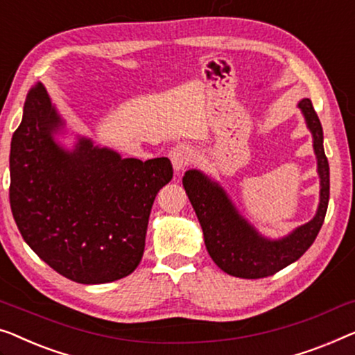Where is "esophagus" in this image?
<instances>
[{
  "mask_svg": "<svg viewBox=\"0 0 355 355\" xmlns=\"http://www.w3.org/2000/svg\"><path fill=\"white\" fill-rule=\"evenodd\" d=\"M169 158H171L174 171L179 173L189 166L190 158H192V150H190V147L186 146V144H178L169 152Z\"/></svg>",
  "mask_w": 355,
  "mask_h": 355,
  "instance_id": "1",
  "label": "esophagus"
}]
</instances>
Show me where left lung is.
Instances as JSON below:
<instances>
[{"label": "left lung", "mask_w": 355, "mask_h": 355, "mask_svg": "<svg viewBox=\"0 0 355 355\" xmlns=\"http://www.w3.org/2000/svg\"><path fill=\"white\" fill-rule=\"evenodd\" d=\"M297 107L314 137L320 203L314 219L295 229L286 237L264 239L241 218L219 184L197 169H189L184 174V189L203 229L205 245L216 266L225 274L240 279H263L277 274L309 250L325 220L330 198V166L323 150V130L311 99L300 101Z\"/></svg>", "instance_id": "left-lung-1"}]
</instances>
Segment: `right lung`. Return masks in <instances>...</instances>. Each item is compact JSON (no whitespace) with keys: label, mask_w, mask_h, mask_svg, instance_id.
<instances>
[{"label":"right lung","mask_w":355,"mask_h":355,"mask_svg":"<svg viewBox=\"0 0 355 355\" xmlns=\"http://www.w3.org/2000/svg\"><path fill=\"white\" fill-rule=\"evenodd\" d=\"M62 120L41 83L28 91L11 141L9 202L27 245L76 284H109L139 266L150 209L173 179L166 157L121 158L80 137L54 141Z\"/></svg>","instance_id":"right-lung-1"}]
</instances>
